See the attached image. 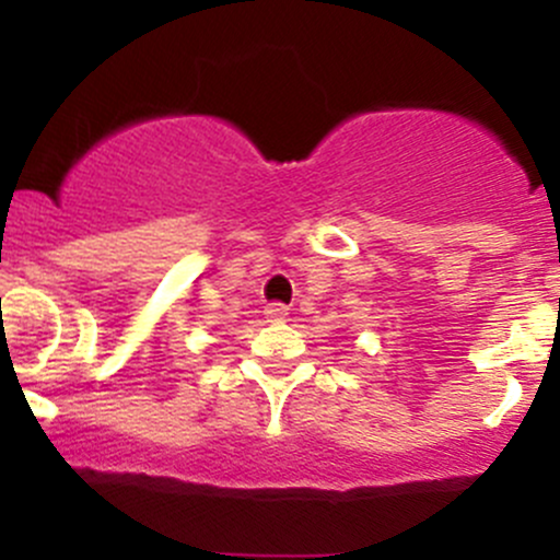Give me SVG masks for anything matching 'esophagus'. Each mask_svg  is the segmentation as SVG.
Listing matches in <instances>:
<instances>
[{"label": "esophagus", "mask_w": 560, "mask_h": 560, "mask_svg": "<svg viewBox=\"0 0 560 560\" xmlns=\"http://www.w3.org/2000/svg\"><path fill=\"white\" fill-rule=\"evenodd\" d=\"M289 316V307L284 302H271V305H266V318L268 320H284Z\"/></svg>", "instance_id": "34e87169"}]
</instances>
